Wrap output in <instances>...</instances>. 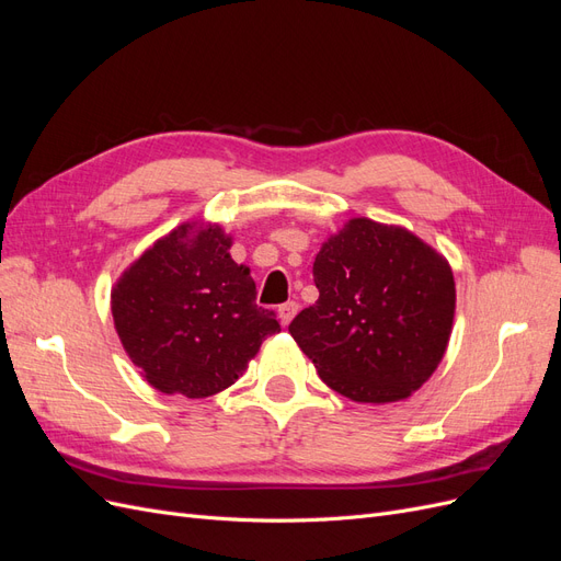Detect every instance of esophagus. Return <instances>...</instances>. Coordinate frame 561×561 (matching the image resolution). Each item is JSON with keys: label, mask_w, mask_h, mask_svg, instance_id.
<instances>
[{"label": "esophagus", "mask_w": 561, "mask_h": 561, "mask_svg": "<svg viewBox=\"0 0 561 561\" xmlns=\"http://www.w3.org/2000/svg\"><path fill=\"white\" fill-rule=\"evenodd\" d=\"M297 311H299V304L297 301L280 304V307H278V318H280L283 325H290V320L297 316Z\"/></svg>", "instance_id": "esophagus-1"}]
</instances>
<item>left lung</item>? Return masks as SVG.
<instances>
[{
    "mask_svg": "<svg viewBox=\"0 0 561 561\" xmlns=\"http://www.w3.org/2000/svg\"><path fill=\"white\" fill-rule=\"evenodd\" d=\"M318 301L290 334L320 379L355 402H398L447 351L456 287L443 254L402 227L355 217L313 262Z\"/></svg>",
    "mask_w": 561,
    "mask_h": 561,
    "instance_id": "left-lung-1",
    "label": "left lung"
}]
</instances>
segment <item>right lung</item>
Returning a JSON list of instances; mask_svg holds the SVG:
<instances>
[{
  "label": "right lung",
  "mask_w": 561,
  "mask_h": 561,
  "mask_svg": "<svg viewBox=\"0 0 561 561\" xmlns=\"http://www.w3.org/2000/svg\"><path fill=\"white\" fill-rule=\"evenodd\" d=\"M217 225H182L124 271L112 290L118 339L161 393L208 398L248 369L266 336L280 332L257 307L250 268L229 254Z\"/></svg>",
  "instance_id": "1"
}]
</instances>
